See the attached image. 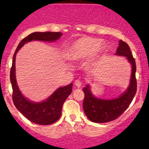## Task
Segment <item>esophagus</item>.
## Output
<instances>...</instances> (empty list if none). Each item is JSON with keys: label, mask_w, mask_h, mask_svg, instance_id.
<instances>
[{"label": "esophagus", "mask_w": 149, "mask_h": 149, "mask_svg": "<svg viewBox=\"0 0 149 149\" xmlns=\"http://www.w3.org/2000/svg\"><path fill=\"white\" fill-rule=\"evenodd\" d=\"M81 84H82V82H81V81L79 80V79H77V80L74 81L75 86H77V87H80L81 86Z\"/></svg>", "instance_id": "34e87169"}]
</instances>
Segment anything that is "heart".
<instances>
[{"mask_svg":"<svg viewBox=\"0 0 149 149\" xmlns=\"http://www.w3.org/2000/svg\"><path fill=\"white\" fill-rule=\"evenodd\" d=\"M101 45V40L96 38H81L69 47L66 53V57L72 61L88 58L96 54Z\"/></svg>","mask_w":149,"mask_h":149,"instance_id":"b5f03b06","label":"heart"}]
</instances>
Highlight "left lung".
<instances>
[{"label":"left lung","mask_w":149,"mask_h":149,"mask_svg":"<svg viewBox=\"0 0 149 149\" xmlns=\"http://www.w3.org/2000/svg\"><path fill=\"white\" fill-rule=\"evenodd\" d=\"M115 54L126 57L132 65L130 85L125 92L122 93L117 98L113 100H104L94 97L91 92L89 85L83 88L85 93L83 103V110L87 118L94 123H107L120 117L129 107L137 90L136 62L129 45L125 42L120 40Z\"/></svg>","instance_id":"8db88e82"}]
</instances>
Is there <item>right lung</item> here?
<instances>
[{
  "instance_id": "obj_1",
  "label": "right lung",
  "mask_w": 149,
  "mask_h": 149,
  "mask_svg": "<svg viewBox=\"0 0 149 149\" xmlns=\"http://www.w3.org/2000/svg\"><path fill=\"white\" fill-rule=\"evenodd\" d=\"M62 35V34L59 32H33L21 40L13 55L12 66L10 72V80L13 89L12 99L14 105L18 111L32 123L47 125L54 123L58 121L62 114L63 104L72 92V83L58 88L46 100L41 102H34L28 100L19 91L16 81L15 55L18 50L26 42L32 40L56 41Z\"/></svg>"
}]
</instances>
